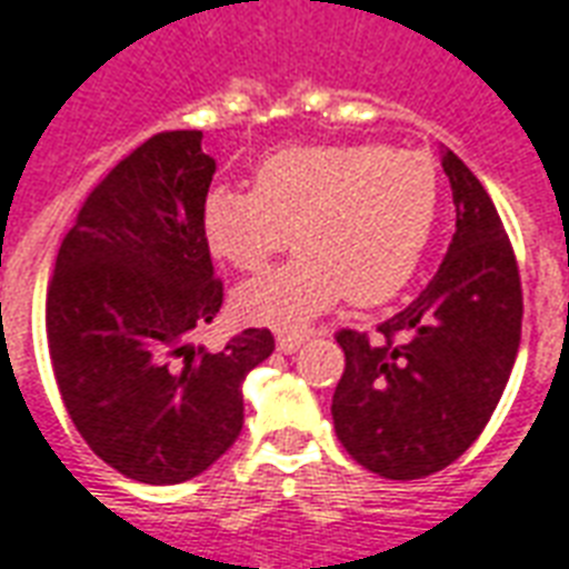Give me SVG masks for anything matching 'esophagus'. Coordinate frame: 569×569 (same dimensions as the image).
Listing matches in <instances>:
<instances>
[{
	"label": "esophagus",
	"instance_id": "34e87169",
	"mask_svg": "<svg viewBox=\"0 0 569 569\" xmlns=\"http://www.w3.org/2000/svg\"><path fill=\"white\" fill-rule=\"evenodd\" d=\"M303 340H307L303 333H280V337H277V349H280V352H286V355H292V352H298V349H301Z\"/></svg>",
	"mask_w": 569,
	"mask_h": 569
}]
</instances>
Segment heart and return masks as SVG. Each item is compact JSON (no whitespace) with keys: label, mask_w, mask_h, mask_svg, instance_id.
Listing matches in <instances>:
<instances>
[{"label":"heart","mask_w":569,"mask_h":569,"mask_svg":"<svg viewBox=\"0 0 569 569\" xmlns=\"http://www.w3.org/2000/svg\"><path fill=\"white\" fill-rule=\"evenodd\" d=\"M439 214V169L420 151L328 142L274 151L256 188L217 184L202 199L208 250L238 271L301 253L236 289L247 322L298 328L342 295L376 307L418 271Z\"/></svg>","instance_id":"1"}]
</instances>
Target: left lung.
Masks as SVG:
<instances>
[{
	"label": "left lung",
	"mask_w": 569,
	"mask_h": 569,
	"mask_svg": "<svg viewBox=\"0 0 569 569\" xmlns=\"http://www.w3.org/2000/svg\"><path fill=\"white\" fill-rule=\"evenodd\" d=\"M457 232L439 274L402 313L367 331L342 328L346 370L333 429L355 462L418 480L466 453L507 388L522 333L519 266L492 199L445 151Z\"/></svg>",
	"instance_id": "1"
}]
</instances>
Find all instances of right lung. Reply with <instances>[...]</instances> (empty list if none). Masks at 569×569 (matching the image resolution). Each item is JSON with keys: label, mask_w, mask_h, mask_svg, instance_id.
Wrapping results in <instances>:
<instances>
[{"label": "right lung", "mask_w": 569, "mask_h": 569, "mask_svg": "<svg viewBox=\"0 0 569 569\" xmlns=\"http://www.w3.org/2000/svg\"><path fill=\"white\" fill-rule=\"evenodd\" d=\"M214 158L202 130H163L82 202L47 286V346L62 402L98 457L140 483H184L244 427L241 381L274 352L247 328L223 352L188 346L223 303L202 236Z\"/></svg>", "instance_id": "obj_1"}]
</instances>
